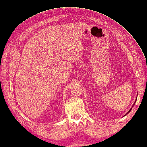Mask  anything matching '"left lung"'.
<instances>
[{
	"label": "left lung",
	"instance_id": "8db88e82",
	"mask_svg": "<svg viewBox=\"0 0 147 147\" xmlns=\"http://www.w3.org/2000/svg\"><path fill=\"white\" fill-rule=\"evenodd\" d=\"M136 100H137V98H136V100H135V102H134V104H133V105H132V107H131V109H130V110H129V111H128V112H127V113H126V115H124V116H126V115H127V114H128V113H129V112H131V110H132V107H134V105H135V103H136Z\"/></svg>",
	"mask_w": 147,
	"mask_h": 147
}]
</instances>
